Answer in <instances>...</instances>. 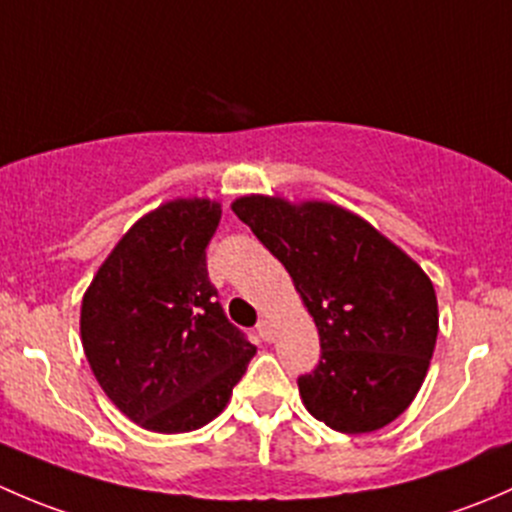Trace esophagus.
Here are the masks:
<instances>
[{"mask_svg":"<svg viewBox=\"0 0 512 512\" xmlns=\"http://www.w3.org/2000/svg\"><path fill=\"white\" fill-rule=\"evenodd\" d=\"M257 334H260L262 342H272V339H275V329H272L270 319H260V324H257Z\"/></svg>","mask_w":512,"mask_h":512,"instance_id":"1","label":"esophagus"}]
</instances>
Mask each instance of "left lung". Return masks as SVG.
Here are the masks:
<instances>
[{
	"label": "left lung",
	"mask_w": 512,
	"mask_h": 512,
	"mask_svg": "<svg viewBox=\"0 0 512 512\" xmlns=\"http://www.w3.org/2000/svg\"><path fill=\"white\" fill-rule=\"evenodd\" d=\"M232 213L285 265L317 324L322 356L297 379L309 414L342 433L376 431L404 414L438 337L426 272L339 205L245 195Z\"/></svg>",
	"instance_id": "1"
}]
</instances>
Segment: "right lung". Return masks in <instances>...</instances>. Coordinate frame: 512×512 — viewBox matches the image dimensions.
<instances>
[{"label": "right lung", "mask_w": 512, "mask_h": 512, "mask_svg": "<svg viewBox=\"0 0 512 512\" xmlns=\"http://www.w3.org/2000/svg\"><path fill=\"white\" fill-rule=\"evenodd\" d=\"M220 203L178 198L143 215L81 302V344L101 389L133 423L185 433L213 421L257 349L227 322L205 247Z\"/></svg>", "instance_id": "1"}]
</instances>
